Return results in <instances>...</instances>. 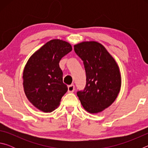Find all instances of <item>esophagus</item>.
Segmentation results:
<instances>
[{
	"label": "esophagus",
	"instance_id": "obj_1",
	"mask_svg": "<svg viewBox=\"0 0 148 148\" xmlns=\"http://www.w3.org/2000/svg\"><path fill=\"white\" fill-rule=\"evenodd\" d=\"M75 90V86L74 85H70L68 87V92H74Z\"/></svg>",
	"mask_w": 148,
	"mask_h": 148
}]
</instances>
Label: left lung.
<instances>
[{
    "label": "left lung",
    "mask_w": 148,
    "mask_h": 148,
    "mask_svg": "<svg viewBox=\"0 0 148 148\" xmlns=\"http://www.w3.org/2000/svg\"><path fill=\"white\" fill-rule=\"evenodd\" d=\"M84 62L86 85L77 95L84 109L96 114L110 106L117 98L121 79L116 61L102 44L84 42L74 46Z\"/></svg>",
    "instance_id": "left-lung-1"
}]
</instances>
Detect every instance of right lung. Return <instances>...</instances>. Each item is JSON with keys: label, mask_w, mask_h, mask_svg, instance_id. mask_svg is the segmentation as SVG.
Wrapping results in <instances>:
<instances>
[{"label": "right lung", "mask_w": 148, "mask_h": 148, "mask_svg": "<svg viewBox=\"0 0 148 148\" xmlns=\"http://www.w3.org/2000/svg\"><path fill=\"white\" fill-rule=\"evenodd\" d=\"M72 46L61 40H51L30 57L23 71V87L27 99L37 108L51 112L68 91L62 82L59 61Z\"/></svg>", "instance_id": "add662e5"}]
</instances>
